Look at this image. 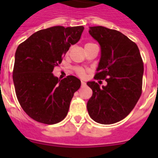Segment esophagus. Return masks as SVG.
Masks as SVG:
<instances>
[{"instance_id": "obj_1", "label": "esophagus", "mask_w": 158, "mask_h": 158, "mask_svg": "<svg viewBox=\"0 0 158 158\" xmlns=\"http://www.w3.org/2000/svg\"><path fill=\"white\" fill-rule=\"evenodd\" d=\"M81 85H82V87H84L86 85V83H85V82H83V81H82V82H81Z\"/></svg>"}]
</instances>
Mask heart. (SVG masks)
<instances>
[{"label": "heart", "instance_id": "heart-1", "mask_svg": "<svg viewBox=\"0 0 158 158\" xmlns=\"http://www.w3.org/2000/svg\"><path fill=\"white\" fill-rule=\"evenodd\" d=\"M92 44H92V43H87V44H85V47H89V46L92 45ZM73 69H74V72L76 73V74L78 76H79V77L85 78V76H86L87 71L86 69H84L83 67H81V66H75V67L73 68Z\"/></svg>", "mask_w": 158, "mask_h": 158}]
</instances>
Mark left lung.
<instances>
[{"label": "left lung", "instance_id": "8db88e82", "mask_svg": "<svg viewBox=\"0 0 158 158\" xmlns=\"http://www.w3.org/2000/svg\"><path fill=\"white\" fill-rule=\"evenodd\" d=\"M89 34L101 47V59L95 79H105L106 86L88 82L92 95L87 103L89 116L103 125L125 118L142 92L144 63L135 42L115 30L92 27Z\"/></svg>", "mask_w": 158, "mask_h": 158}]
</instances>
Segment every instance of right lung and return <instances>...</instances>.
Masks as SVG:
<instances>
[{"instance_id":"right-lung-1","label":"right lung","mask_w":158,"mask_h":158,"mask_svg":"<svg viewBox=\"0 0 158 158\" xmlns=\"http://www.w3.org/2000/svg\"><path fill=\"white\" fill-rule=\"evenodd\" d=\"M83 30L82 26L52 27L36 32L17 47L13 70L16 95L33 120L53 125L66 118L81 82L73 76L60 81L52 71Z\"/></svg>"}]
</instances>
